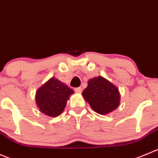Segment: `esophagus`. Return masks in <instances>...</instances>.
Segmentation results:
<instances>
[{
  "mask_svg": "<svg viewBox=\"0 0 158 158\" xmlns=\"http://www.w3.org/2000/svg\"><path fill=\"white\" fill-rule=\"evenodd\" d=\"M82 88L81 87H78V88H76L75 89V92L77 93H82Z\"/></svg>",
  "mask_w": 158,
  "mask_h": 158,
  "instance_id": "34e87169",
  "label": "esophagus"
}]
</instances>
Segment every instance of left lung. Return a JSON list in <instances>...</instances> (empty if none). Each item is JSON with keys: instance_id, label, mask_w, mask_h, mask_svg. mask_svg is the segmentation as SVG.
<instances>
[{"instance_id": "left-lung-1", "label": "left lung", "mask_w": 158, "mask_h": 158, "mask_svg": "<svg viewBox=\"0 0 158 158\" xmlns=\"http://www.w3.org/2000/svg\"><path fill=\"white\" fill-rule=\"evenodd\" d=\"M82 95L93 110L101 115L111 113L120 105L118 88L102 76L89 79Z\"/></svg>"}]
</instances>
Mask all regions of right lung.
<instances>
[{"label": "right lung", "mask_w": 158, "mask_h": 158, "mask_svg": "<svg viewBox=\"0 0 158 158\" xmlns=\"http://www.w3.org/2000/svg\"><path fill=\"white\" fill-rule=\"evenodd\" d=\"M74 91L55 77H52L38 89L35 102L42 113L50 117L59 116L65 110L67 101Z\"/></svg>", "instance_id": "obj_1"}]
</instances>
